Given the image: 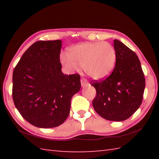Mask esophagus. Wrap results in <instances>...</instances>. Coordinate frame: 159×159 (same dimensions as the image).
Masks as SVG:
<instances>
[{"label": "esophagus", "mask_w": 159, "mask_h": 159, "mask_svg": "<svg viewBox=\"0 0 159 159\" xmlns=\"http://www.w3.org/2000/svg\"><path fill=\"white\" fill-rule=\"evenodd\" d=\"M80 82H81V85L83 87H87V86H89V84L87 83V80L85 79H80Z\"/></svg>", "instance_id": "obj_1"}]
</instances>
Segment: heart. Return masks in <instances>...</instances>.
<instances>
[{"label": "heart", "mask_w": 159, "mask_h": 159, "mask_svg": "<svg viewBox=\"0 0 159 159\" xmlns=\"http://www.w3.org/2000/svg\"><path fill=\"white\" fill-rule=\"evenodd\" d=\"M67 57L62 55L61 60L71 72H84L92 79L101 80L112 72L116 63L117 53L109 42H84L74 46L67 51Z\"/></svg>", "instance_id": "obj_1"}]
</instances>
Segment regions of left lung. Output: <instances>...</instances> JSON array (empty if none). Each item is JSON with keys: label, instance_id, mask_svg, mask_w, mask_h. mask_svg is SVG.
<instances>
[{"label": "left lung", "instance_id": "1", "mask_svg": "<svg viewBox=\"0 0 159 159\" xmlns=\"http://www.w3.org/2000/svg\"><path fill=\"white\" fill-rule=\"evenodd\" d=\"M113 42L116 66L106 79L92 84L96 90L92 104L96 112L105 120L121 121L139 108L146 81L136 54L119 40Z\"/></svg>", "mask_w": 159, "mask_h": 159}]
</instances>
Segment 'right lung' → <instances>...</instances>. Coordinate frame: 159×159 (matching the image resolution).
Here are the masks:
<instances>
[{
	"label": "right lung",
	"instance_id": "add662e5",
	"mask_svg": "<svg viewBox=\"0 0 159 159\" xmlns=\"http://www.w3.org/2000/svg\"><path fill=\"white\" fill-rule=\"evenodd\" d=\"M61 46V40L36 42L13 70L14 104L24 119L36 127L62 124L70 114L71 99L81 87L79 74L62 72Z\"/></svg>",
	"mask_w": 159,
	"mask_h": 159
}]
</instances>
